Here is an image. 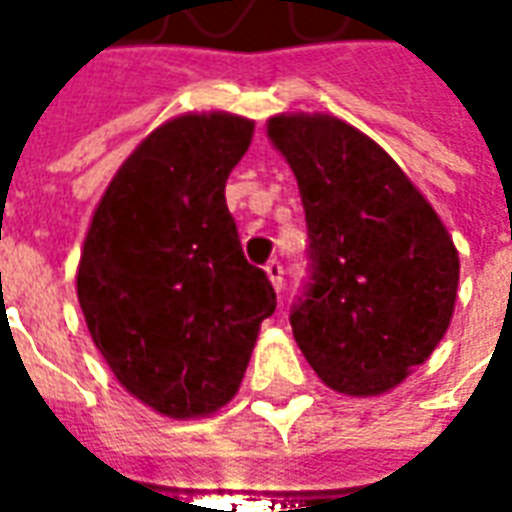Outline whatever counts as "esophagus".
<instances>
[{
	"label": "esophagus",
	"instance_id": "1",
	"mask_svg": "<svg viewBox=\"0 0 512 512\" xmlns=\"http://www.w3.org/2000/svg\"><path fill=\"white\" fill-rule=\"evenodd\" d=\"M266 274H268V279H271L274 290H282V282H285V271H282V263H279V260H268Z\"/></svg>",
	"mask_w": 512,
	"mask_h": 512
}]
</instances>
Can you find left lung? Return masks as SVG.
I'll use <instances>...</instances> for the list:
<instances>
[{"instance_id": "obj_1", "label": "left lung", "mask_w": 512, "mask_h": 512, "mask_svg": "<svg viewBox=\"0 0 512 512\" xmlns=\"http://www.w3.org/2000/svg\"><path fill=\"white\" fill-rule=\"evenodd\" d=\"M266 134L299 180L312 282L290 312L323 384L351 397L403 384L447 334L461 260L384 147L334 115H274Z\"/></svg>"}]
</instances>
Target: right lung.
<instances>
[{
  "mask_svg": "<svg viewBox=\"0 0 512 512\" xmlns=\"http://www.w3.org/2000/svg\"><path fill=\"white\" fill-rule=\"evenodd\" d=\"M252 134L255 120L230 112L161 123L120 164L87 227L76 296L90 337L123 389L161 417L227 406L277 310L224 200Z\"/></svg>",
  "mask_w": 512,
  "mask_h": 512,
  "instance_id": "right-lung-1",
  "label": "right lung"
}]
</instances>
